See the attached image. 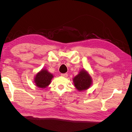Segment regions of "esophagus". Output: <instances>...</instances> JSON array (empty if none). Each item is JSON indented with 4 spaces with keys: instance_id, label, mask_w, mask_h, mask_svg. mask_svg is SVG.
Returning <instances> with one entry per match:
<instances>
[{
    "instance_id": "esophagus-1",
    "label": "esophagus",
    "mask_w": 132,
    "mask_h": 132,
    "mask_svg": "<svg viewBox=\"0 0 132 132\" xmlns=\"http://www.w3.org/2000/svg\"><path fill=\"white\" fill-rule=\"evenodd\" d=\"M61 76H62V77L67 78V77H68V74H67V73H65V74H61Z\"/></svg>"
}]
</instances>
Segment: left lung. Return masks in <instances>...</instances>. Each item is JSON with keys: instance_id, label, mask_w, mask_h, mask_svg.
I'll use <instances>...</instances> for the list:
<instances>
[{"instance_id": "8db88e82", "label": "left lung", "mask_w": 132, "mask_h": 132, "mask_svg": "<svg viewBox=\"0 0 132 132\" xmlns=\"http://www.w3.org/2000/svg\"><path fill=\"white\" fill-rule=\"evenodd\" d=\"M74 86L79 91L86 90L90 86L92 80L90 75L85 70H81L73 79Z\"/></svg>"}]
</instances>
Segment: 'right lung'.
<instances>
[{"instance_id": "1", "label": "right lung", "mask_w": 132, "mask_h": 132, "mask_svg": "<svg viewBox=\"0 0 132 132\" xmlns=\"http://www.w3.org/2000/svg\"><path fill=\"white\" fill-rule=\"evenodd\" d=\"M53 77L52 74L48 72L47 70L43 69L36 75L35 78L36 85L40 88H45L50 84Z\"/></svg>"}]
</instances>
